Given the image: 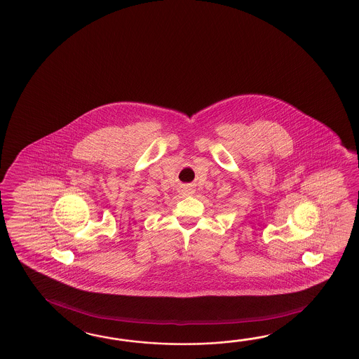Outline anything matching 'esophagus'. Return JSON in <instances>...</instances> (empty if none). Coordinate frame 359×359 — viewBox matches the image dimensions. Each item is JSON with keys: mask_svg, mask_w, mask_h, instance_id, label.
I'll return each mask as SVG.
<instances>
[{"mask_svg": "<svg viewBox=\"0 0 359 359\" xmlns=\"http://www.w3.org/2000/svg\"><path fill=\"white\" fill-rule=\"evenodd\" d=\"M190 190H191V189H190V187H187V186H184V194H190Z\"/></svg>", "mask_w": 359, "mask_h": 359, "instance_id": "esophagus-1", "label": "esophagus"}]
</instances>
